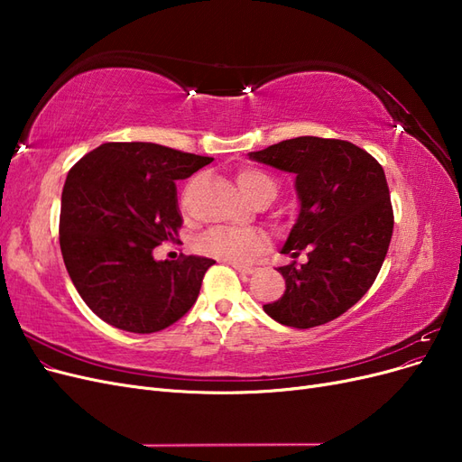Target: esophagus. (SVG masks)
<instances>
[{
    "label": "esophagus",
    "mask_w": 462,
    "mask_h": 462,
    "mask_svg": "<svg viewBox=\"0 0 462 462\" xmlns=\"http://www.w3.org/2000/svg\"><path fill=\"white\" fill-rule=\"evenodd\" d=\"M233 268L236 270V272H241V273H254L256 272V268L254 265H248V263H233Z\"/></svg>",
    "instance_id": "1"
}]
</instances>
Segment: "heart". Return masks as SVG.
<instances>
[{"instance_id":"b5f03b06","label":"heart","mask_w":462,"mask_h":462,"mask_svg":"<svg viewBox=\"0 0 462 462\" xmlns=\"http://www.w3.org/2000/svg\"><path fill=\"white\" fill-rule=\"evenodd\" d=\"M236 183H239L246 197L256 204L272 202L279 192L277 179L272 173L260 170V167H243L236 173ZM265 246H268V239H265L262 231L233 227L209 229L197 243L200 254L231 263L250 262L254 256L263 253Z\"/></svg>"}]
</instances>
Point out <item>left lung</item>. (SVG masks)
<instances>
[{
  "mask_svg": "<svg viewBox=\"0 0 462 462\" xmlns=\"http://www.w3.org/2000/svg\"><path fill=\"white\" fill-rule=\"evenodd\" d=\"M250 158L297 175L300 214L283 254L309 250V262L282 265L283 297L263 310L289 328L310 329L339 318L375 282L393 235L383 167L339 138L299 136Z\"/></svg>",
  "mask_w": 462,
  "mask_h": 462,
  "instance_id": "obj_1",
  "label": "left lung"
}]
</instances>
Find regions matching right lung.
<instances>
[{"label": "right lung", "mask_w": 462, "mask_h": 462, "mask_svg": "<svg viewBox=\"0 0 462 462\" xmlns=\"http://www.w3.org/2000/svg\"><path fill=\"white\" fill-rule=\"evenodd\" d=\"M212 160L153 143H106L69 170L60 214L63 262L82 300L109 326L156 333L197 302L216 262L185 254L156 262L152 253L175 243L183 226L175 180Z\"/></svg>", "instance_id": "1"}]
</instances>
